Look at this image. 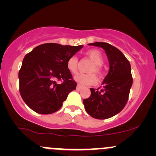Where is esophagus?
Returning <instances> with one entry per match:
<instances>
[{"label": "esophagus", "mask_w": 156, "mask_h": 156, "mask_svg": "<svg viewBox=\"0 0 156 156\" xmlns=\"http://www.w3.org/2000/svg\"><path fill=\"white\" fill-rule=\"evenodd\" d=\"M76 88H77V90H81V88H82V86H81V85H80V84H78V85H77Z\"/></svg>", "instance_id": "obj_1"}]
</instances>
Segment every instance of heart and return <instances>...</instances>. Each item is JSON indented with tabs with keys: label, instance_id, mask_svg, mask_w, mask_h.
Here are the masks:
<instances>
[{
	"label": "heart",
	"instance_id": "b5f03b06",
	"mask_svg": "<svg viewBox=\"0 0 156 156\" xmlns=\"http://www.w3.org/2000/svg\"><path fill=\"white\" fill-rule=\"evenodd\" d=\"M87 56L94 63L90 66L87 72L90 74H76L74 76V80L81 85H93L97 81V77L92 73H96L98 75H101V65L103 64V58L102 53L98 50H90L86 53ZM68 70L72 73H75L78 70V59L75 56H71L66 62Z\"/></svg>",
	"mask_w": 156,
	"mask_h": 156
}]
</instances>
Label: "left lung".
<instances>
[{
	"label": "left lung",
	"instance_id": "8db88e82",
	"mask_svg": "<svg viewBox=\"0 0 156 156\" xmlns=\"http://www.w3.org/2000/svg\"><path fill=\"white\" fill-rule=\"evenodd\" d=\"M103 48L107 56L109 69L103 87L90 88L89 98L83 100L86 112L97 119H106L120 112L126 105L133 83L130 64L118 48L104 42L88 44Z\"/></svg>",
	"mask_w": 156,
	"mask_h": 156
}]
</instances>
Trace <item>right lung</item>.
Returning a JSON list of instances; mask_svg holds the SVG:
<instances>
[{"instance_id": "right-lung-1", "label": "right lung", "mask_w": 156, "mask_h": 156, "mask_svg": "<svg viewBox=\"0 0 156 156\" xmlns=\"http://www.w3.org/2000/svg\"><path fill=\"white\" fill-rule=\"evenodd\" d=\"M83 48L48 43L26 55L19 72L20 92L28 106L39 114L56 112L69 94L76 88L66 62ZM56 80H63L62 84Z\"/></svg>"}]
</instances>
